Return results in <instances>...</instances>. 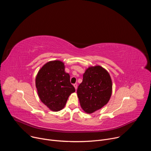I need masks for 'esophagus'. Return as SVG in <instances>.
Here are the masks:
<instances>
[{
    "label": "esophagus",
    "mask_w": 151,
    "mask_h": 151,
    "mask_svg": "<svg viewBox=\"0 0 151 151\" xmlns=\"http://www.w3.org/2000/svg\"><path fill=\"white\" fill-rule=\"evenodd\" d=\"M73 86H74V87H75V90H77V88H78V84L76 83H74L73 84Z\"/></svg>",
    "instance_id": "1"
}]
</instances>
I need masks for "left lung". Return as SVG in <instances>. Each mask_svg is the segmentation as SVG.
I'll list each match as a JSON object with an SVG mask.
<instances>
[{
	"label": "left lung",
	"instance_id": "obj_1",
	"mask_svg": "<svg viewBox=\"0 0 151 151\" xmlns=\"http://www.w3.org/2000/svg\"><path fill=\"white\" fill-rule=\"evenodd\" d=\"M112 90L111 76L100 66L88 68L83 75L77 94L82 109L92 114L101 109L109 101Z\"/></svg>",
	"mask_w": 151,
	"mask_h": 151
}]
</instances>
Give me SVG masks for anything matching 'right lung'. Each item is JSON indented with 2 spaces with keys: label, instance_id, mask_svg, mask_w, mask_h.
I'll list each match as a JSON object with an SVG mask.
<instances>
[{
  "label": "right lung",
  "instance_id": "obj_1",
  "mask_svg": "<svg viewBox=\"0 0 151 151\" xmlns=\"http://www.w3.org/2000/svg\"><path fill=\"white\" fill-rule=\"evenodd\" d=\"M64 68L60 61H49L39 70L36 78V87L41 101L54 112L61 110L69 96L75 91L70 75Z\"/></svg>",
  "mask_w": 151,
  "mask_h": 151
}]
</instances>
